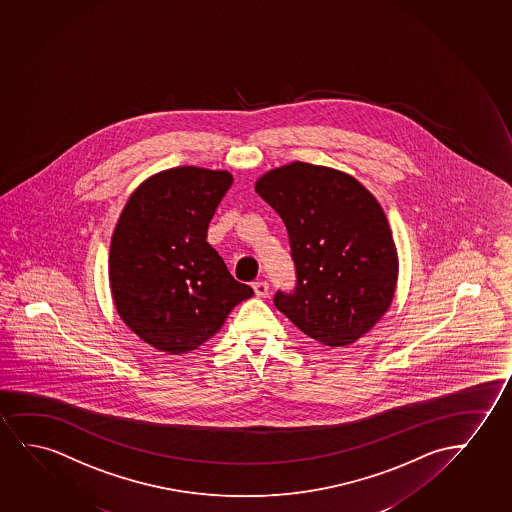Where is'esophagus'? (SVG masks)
Returning a JSON list of instances; mask_svg holds the SVG:
<instances>
[{
    "label": "esophagus",
    "mask_w": 512,
    "mask_h": 512,
    "mask_svg": "<svg viewBox=\"0 0 512 512\" xmlns=\"http://www.w3.org/2000/svg\"><path fill=\"white\" fill-rule=\"evenodd\" d=\"M252 289H254V293L256 296H260V298H265L268 295V291H270V286H268V282L258 281L252 284Z\"/></svg>",
    "instance_id": "34e87169"
}]
</instances>
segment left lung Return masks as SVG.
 Wrapping results in <instances>:
<instances>
[{
  "mask_svg": "<svg viewBox=\"0 0 512 512\" xmlns=\"http://www.w3.org/2000/svg\"><path fill=\"white\" fill-rule=\"evenodd\" d=\"M254 189L286 224L295 261L296 288L277 291L275 307L324 346H349L370 332L398 279L375 196L347 173L302 161L261 175Z\"/></svg>",
  "mask_w": 512,
  "mask_h": 512,
  "instance_id": "obj_1",
  "label": "left lung"
}]
</instances>
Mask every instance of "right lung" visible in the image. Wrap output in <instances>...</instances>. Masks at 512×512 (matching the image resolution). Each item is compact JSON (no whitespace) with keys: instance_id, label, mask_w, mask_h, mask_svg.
Here are the masks:
<instances>
[{"instance_id":"right-lung-1","label":"right lung","mask_w":512,"mask_h":512,"mask_svg":"<svg viewBox=\"0 0 512 512\" xmlns=\"http://www.w3.org/2000/svg\"><path fill=\"white\" fill-rule=\"evenodd\" d=\"M231 182L224 170L170 168L144 180L117 221L108 258L114 305L131 332L158 351L202 346L254 295L207 242Z\"/></svg>"}]
</instances>
